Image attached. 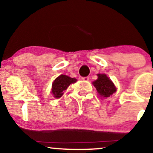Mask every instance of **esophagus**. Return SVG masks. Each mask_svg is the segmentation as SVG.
<instances>
[{
  "instance_id": "esophagus-1",
  "label": "esophagus",
  "mask_w": 153,
  "mask_h": 153,
  "mask_svg": "<svg viewBox=\"0 0 153 153\" xmlns=\"http://www.w3.org/2000/svg\"><path fill=\"white\" fill-rule=\"evenodd\" d=\"M82 79L83 80H85V81H88V80H89L88 77H83V78H82Z\"/></svg>"
}]
</instances>
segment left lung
<instances>
[{
	"mask_svg": "<svg viewBox=\"0 0 153 153\" xmlns=\"http://www.w3.org/2000/svg\"><path fill=\"white\" fill-rule=\"evenodd\" d=\"M93 83L101 97H109L117 91L113 82L105 74H98V79Z\"/></svg>",
	"mask_w": 153,
	"mask_h": 153,
	"instance_id": "8db88e82",
	"label": "left lung"
}]
</instances>
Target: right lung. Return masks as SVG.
<instances>
[{"mask_svg":"<svg viewBox=\"0 0 153 153\" xmlns=\"http://www.w3.org/2000/svg\"><path fill=\"white\" fill-rule=\"evenodd\" d=\"M76 80L75 78H70L65 75H61L57 77L52 83V93L54 95V98L59 99V97H61L63 94V91H65L71 83L76 82Z\"/></svg>","mask_w":153,"mask_h":153,"instance_id":"right-lung-1","label":"right lung"}]
</instances>
